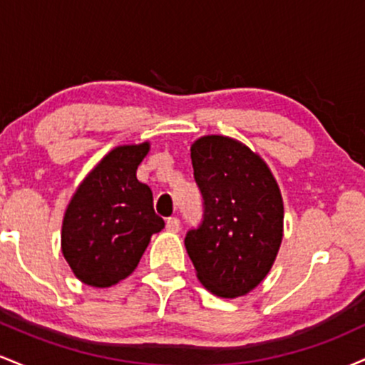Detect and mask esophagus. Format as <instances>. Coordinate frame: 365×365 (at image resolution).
<instances>
[{
    "mask_svg": "<svg viewBox=\"0 0 365 365\" xmlns=\"http://www.w3.org/2000/svg\"><path fill=\"white\" fill-rule=\"evenodd\" d=\"M166 230H168V232H178L180 230L178 217H168V220H166Z\"/></svg>",
    "mask_w": 365,
    "mask_h": 365,
    "instance_id": "esophagus-1",
    "label": "esophagus"
}]
</instances>
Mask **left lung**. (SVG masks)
Returning <instances> with one entry per match:
<instances>
[{
	"instance_id": "1",
	"label": "left lung",
	"mask_w": 365,
	"mask_h": 365,
	"mask_svg": "<svg viewBox=\"0 0 365 365\" xmlns=\"http://www.w3.org/2000/svg\"><path fill=\"white\" fill-rule=\"evenodd\" d=\"M202 220L185 249L200 283L217 297L249 293L266 278L283 237V200L266 163L223 135L190 148Z\"/></svg>"
}]
</instances>
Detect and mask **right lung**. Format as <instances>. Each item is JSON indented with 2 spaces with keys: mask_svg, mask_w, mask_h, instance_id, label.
I'll list each match as a JSON object with an SVG mask.
<instances>
[{
  "mask_svg": "<svg viewBox=\"0 0 365 365\" xmlns=\"http://www.w3.org/2000/svg\"><path fill=\"white\" fill-rule=\"evenodd\" d=\"M149 144L113 149L77 188L65 212L61 250L81 282L106 288L139 264L150 237L165 228L153 192L135 173Z\"/></svg>",
  "mask_w": 365,
  "mask_h": 365,
  "instance_id": "add662e5",
  "label": "right lung"
}]
</instances>
